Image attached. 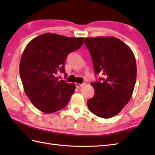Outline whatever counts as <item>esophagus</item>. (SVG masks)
I'll list each match as a JSON object with an SVG mask.
<instances>
[{
	"mask_svg": "<svg viewBox=\"0 0 155 155\" xmlns=\"http://www.w3.org/2000/svg\"><path fill=\"white\" fill-rule=\"evenodd\" d=\"M85 84H85V83H83V84H78V83H76V84H75L76 87H77V88H81V87H82L84 86Z\"/></svg>",
	"mask_w": 155,
	"mask_h": 155,
	"instance_id": "1",
	"label": "esophagus"
}]
</instances>
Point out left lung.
<instances>
[{"instance_id":"obj_1","label":"left lung","mask_w":155,"mask_h":155,"mask_svg":"<svg viewBox=\"0 0 155 155\" xmlns=\"http://www.w3.org/2000/svg\"><path fill=\"white\" fill-rule=\"evenodd\" d=\"M84 44L93 60L94 74L103 77L91 83L93 98L87 101L91 112L108 118L119 113L130 101L137 78V64L132 50L114 37L87 38Z\"/></svg>"}]
</instances>
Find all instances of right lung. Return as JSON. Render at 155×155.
<instances>
[{"label": "right lung", "instance_id": "right-lung-1", "mask_svg": "<svg viewBox=\"0 0 155 155\" xmlns=\"http://www.w3.org/2000/svg\"><path fill=\"white\" fill-rule=\"evenodd\" d=\"M83 42L84 38L45 33L27 45L20 62V76L26 94L38 110L52 113L68 104L75 84L59 81L57 74L64 73L68 54Z\"/></svg>", "mask_w": 155, "mask_h": 155}]
</instances>
